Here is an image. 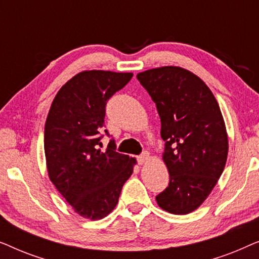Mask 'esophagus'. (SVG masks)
<instances>
[{
	"label": "esophagus",
	"instance_id": "1",
	"mask_svg": "<svg viewBox=\"0 0 259 259\" xmlns=\"http://www.w3.org/2000/svg\"><path fill=\"white\" fill-rule=\"evenodd\" d=\"M150 160V153H148L147 151H145V152H143V153H141L139 157H138V162H139L140 165H144V164H146V162Z\"/></svg>",
	"mask_w": 259,
	"mask_h": 259
}]
</instances>
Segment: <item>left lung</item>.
I'll return each mask as SVG.
<instances>
[{
	"label": "left lung",
	"instance_id": "8db88e82",
	"mask_svg": "<svg viewBox=\"0 0 259 259\" xmlns=\"http://www.w3.org/2000/svg\"><path fill=\"white\" fill-rule=\"evenodd\" d=\"M137 77L155 102L165 141L169 183L155 200L169 213L187 214L204 203L224 171L229 140L221 108L206 83L182 67H159Z\"/></svg>",
	"mask_w": 259,
	"mask_h": 259
}]
</instances>
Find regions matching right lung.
Segmentation results:
<instances>
[{
    "label": "right lung",
    "mask_w": 259,
    "mask_h": 259,
    "mask_svg": "<svg viewBox=\"0 0 259 259\" xmlns=\"http://www.w3.org/2000/svg\"><path fill=\"white\" fill-rule=\"evenodd\" d=\"M132 73L83 70L55 95L45 125V154L51 182L81 217L99 221L114 210L136 158L102 150L107 100ZM106 134L108 132L105 130Z\"/></svg>",
    "instance_id": "1"
}]
</instances>
